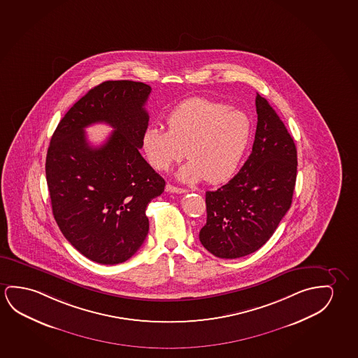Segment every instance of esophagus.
I'll use <instances>...</instances> for the list:
<instances>
[{
    "instance_id": "obj_1",
    "label": "esophagus",
    "mask_w": 358,
    "mask_h": 358,
    "mask_svg": "<svg viewBox=\"0 0 358 358\" xmlns=\"http://www.w3.org/2000/svg\"><path fill=\"white\" fill-rule=\"evenodd\" d=\"M166 192H176V194H182V192H185L187 190H185V189H182V187H174V185H171V184H166Z\"/></svg>"
}]
</instances>
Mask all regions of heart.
<instances>
[{"mask_svg": "<svg viewBox=\"0 0 358 358\" xmlns=\"http://www.w3.org/2000/svg\"><path fill=\"white\" fill-rule=\"evenodd\" d=\"M166 126L168 129H145L144 153L157 171L169 169L187 155L189 162L178 171V178L187 182L227 180L240 164L251 134V121L243 111L205 97L178 105L166 118Z\"/></svg>", "mask_w": 358, "mask_h": 358, "instance_id": "b5f03b06", "label": "heart"}]
</instances>
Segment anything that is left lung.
Here are the masks:
<instances>
[{
  "mask_svg": "<svg viewBox=\"0 0 358 358\" xmlns=\"http://www.w3.org/2000/svg\"><path fill=\"white\" fill-rule=\"evenodd\" d=\"M256 136L248 159L227 184L206 192L208 219L199 238L219 258L259 250L288 213L296 180V147L269 102L256 96Z\"/></svg>",
  "mask_w": 358,
  "mask_h": 358,
  "instance_id": "1",
  "label": "left lung"
}]
</instances>
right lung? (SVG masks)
Returning a JSON list of instances; mask_svg holds the SVG:
<instances>
[{
  "mask_svg": "<svg viewBox=\"0 0 358 358\" xmlns=\"http://www.w3.org/2000/svg\"><path fill=\"white\" fill-rule=\"evenodd\" d=\"M150 90L138 81H105L75 102L50 139L45 176L54 219L96 263L118 264L138 251L150 229L147 205L164 192V179L139 153ZM97 122L115 131L92 148L85 127Z\"/></svg>",
  "mask_w": 358,
  "mask_h": 358,
  "instance_id": "right-lung-1",
  "label": "right lung"
}]
</instances>
